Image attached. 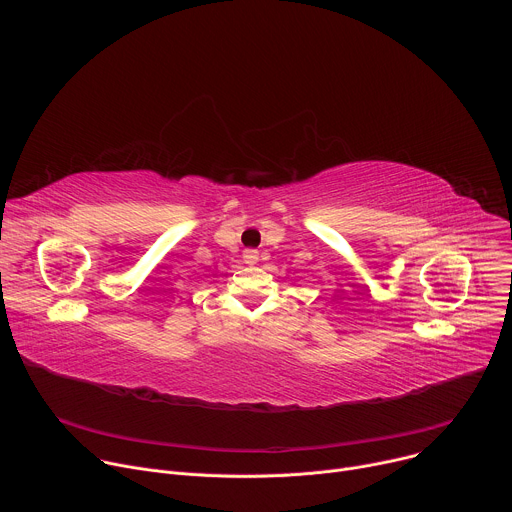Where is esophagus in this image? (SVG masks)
I'll return each mask as SVG.
<instances>
[{
	"label": "esophagus",
	"instance_id": "obj_1",
	"mask_svg": "<svg viewBox=\"0 0 512 512\" xmlns=\"http://www.w3.org/2000/svg\"><path fill=\"white\" fill-rule=\"evenodd\" d=\"M243 259H245L247 265H255L259 261V251L257 249H245Z\"/></svg>",
	"mask_w": 512,
	"mask_h": 512
}]
</instances>
